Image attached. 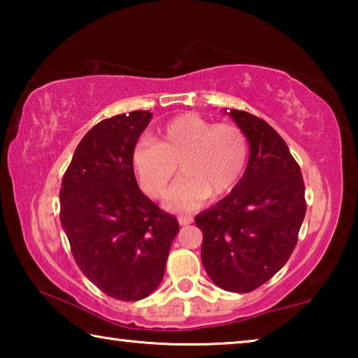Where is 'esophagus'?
<instances>
[{
  "label": "esophagus",
  "instance_id": "1",
  "mask_svg": "<svg viewBox=\"0 0 358 358\" xmlns=\"http://www.w3.org/2000/svg\"><path fill=\"white\" fill-rule=\"evenodd\" d=\"M192 216H178V222L180 226H189V224L192 222Z\"/></svg>",
  "mask_w": 358,
  "mask_h": 358
}]
</instances>
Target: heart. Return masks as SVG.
Returning <instances> with one entry per match:
<instances>
[{"label":"heart","instance_id":"heart-1","mask_svg":"<svg viewBox=\"0 0 358 358\" xmlns=\"http://www.w3.org/2000/svg\"><path fill=\"white\" fill-rule=\"evenodd\" d=\"M250 161V143L234 123H213L196 113H181L157 129L155 143L137 145L132 167L145 192L167 196L175 175H185L169 197V207L189 211L208 196L222 199L237 189Z\"/></svg>","mask_w":358,"mask_h":358}]
</instances>
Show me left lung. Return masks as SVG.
<instances>
[{"mask_svg":"<svg viewBox=\"0 0 358 358\" xmlns=\"http://www.w3.org/2000/svg\"><path fill=\"white\" fill-rule=\"evenodd\" d=\"M250 142L237 189L196 216L202 230V264L217 287L246 294L287 262L306 213L300 166L265 120L230 110Z\"/></svg>","mask_w":358,"mask_h":358,"instance_id":"obj_1","label":"left lung"}]
</instances>
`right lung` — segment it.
Instances as JSON below:
<instances>
[{
    "label": "right lung",
    "mask_w": 358,
    "mask_h": 358,
    "mask_svg": "<svg viewBox=\"0 0 358 358\" xmlns=\"http://www.w3.org/2000/svg\"><path fill=\"white\" fill-rule=\"evenodd\" d=\"M153 115L136 110L93 126L59 189V220L78 268L112 299L136 301L164 278L177 217L138 189L132 153Z\"/></svg>",
    "instance_id": "obj_1"
}]
</instances>
